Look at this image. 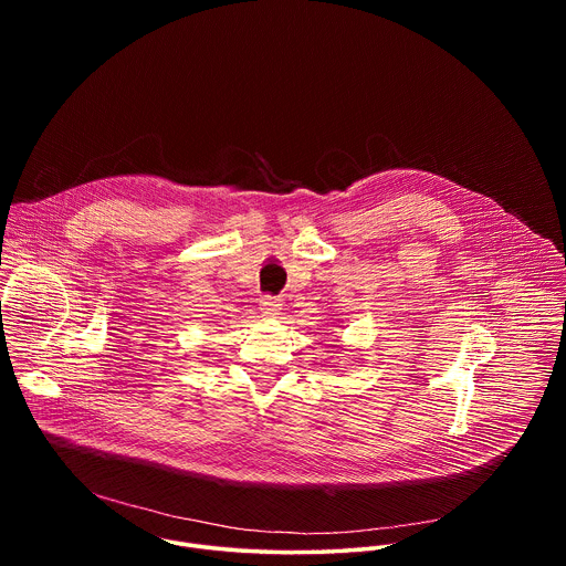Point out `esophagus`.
Here are the masks:
<instances>
[{
	"label": "esophagus",
	"mask_w": 566,
	"mask_h": 566,
	"mask_svg": "<svg viewBox=\"0 0 566 566\" xmlns=\"http://www.w3.org/2000/svg\"><path fill=\"white\" fill-rule=\"evenodd\" d=\"M280 308H282V304H280V300L273 297V295H264V297L260 300V311H262L264 315H269V317L277 315Z\"/></svg>",
	"instance_id": "1"
}]
</instances>
